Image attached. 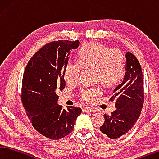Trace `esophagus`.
Returning <instances> with one entry per match:
<instances>
[{
    "mask_svg": "<svg viewBox=\"0 0 159 159\" xmlns=\"http://www.w3.org/2000/svg\"><path fill=\"white\" fill-rule=\"evenodd\" d=\"M84 112H96V110L94 109V108L92 107H85L84 109Z\"/></svg>",
    "mask_w": 159,
    "mask_h": 159,
    "instance_id": "obj_1",
    "label": "esophagus"
}]
</instances>
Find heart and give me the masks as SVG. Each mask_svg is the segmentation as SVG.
I'll return each mask as SVG.
<instances>
[{"mask_svg":"<svg viewBox=\"0 0 159 159\" xmlns=\"http://www.w3.org/2000/svg\"><path fill=\"white\" fill-rule=\"evenodd\" d=\"M78 62H69L64 70V79L70 84H76L82 68L93 69V81H99L107 87L119 84L125 75L124 55L117 49H110L96 42H86L77 51ZM98 85L82 89L80 97L83 101L92 102L101 93Z\"/></svg>","mask_w":159,"mask_h":159,"instance_id":"obj_1","label":"heart"}]
</instances>
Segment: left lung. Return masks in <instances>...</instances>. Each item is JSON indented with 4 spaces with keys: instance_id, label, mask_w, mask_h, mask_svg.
<instances>
[{
    "instance_id": "obj_1",
    "label": "left lung",
    "mask_w": 159,
    "mask_h": 159,
    "mask_svg": "<svg viewBox=\"0 0 159 159\" xmlns=\"http://www.w3.org/2000/svg\"><path fill=\"white\" fill-rule=\"evenodd\" d=\"M126 73L123 82L113 91L110 101H115L116 110L104 115L101 131L111 139L124 135L132 129L140 115L144 102L143 76L140 64L134 55L126 54Z\"/></svg>"
}]
</instances>
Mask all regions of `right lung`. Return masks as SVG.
<instances>
[{
  "label": "right lung",
  "mask_w": 159,
  "mask_h": 159,
  "mask_svg": "<svg viewBox=\"0 0 159 159\" xmlns=\"http://www.w3.org/2000/svg\"><path fill=\"white\" fill-rule=\"evenodd\" d=\"M79 40H58L46 44L29 60L22 79L21 101L33 128L46 138L59 140L73 130L82 110L63 109L57 93L66 86L64 70L72 49Z\"/></svg>",
  "instance_id": "add662e5"
}]
</instances>
